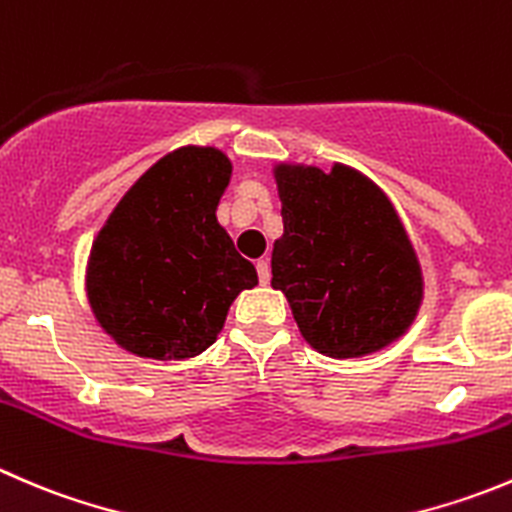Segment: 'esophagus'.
Segmentation results:
<instances>
[{
  "mask_svg": "<svg viewBox=\"0 0 512 512\" xmlns=\"http://www.w3.org/2000/svg\"><path fill=\"white\" fill-rule=\"evenodd\" d=\"M255 267H257V277H260V285H267V282H270V262L260 260Z\"/></svg>",
  "mask_w": 512,
  "mask_h": 512,
  "instance_id": "obj_1",
  "label": "esophagus"
}]
</instances>
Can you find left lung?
<instances>
[{
    "instance_id": "1",
    "label": "left lung",
    "mask_w": 512,
    "mask_h": 512,
    "mask_svg": "<svg viewBox=\"0 0 512 512\" xmlns=\"http://www.w3.org/2000/svg\"><path fill=\"white\" fill-rule=\"evenodd\" d=\"M285 235L272 287L302 337L330 357H360L398 340L418 315L423 275L385 192L345 165L275 170Z\"/></svg>"
}]
</instances>
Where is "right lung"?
<instances>
[{"label": "right lung", "mask_w": 512, "mask_h": 512, "mask_svg": "<svg viewBox=\"0 0 512 512\" xmlns=\"http://www.w3.org/2000/svg\"><path fill=\"white\" fill-rule=\"evenodd\" d=\"M232 165L215 147H182L152 165L99 230L87 295L124 350L185 360L217 340L227 310L257 272L215 212Z\"/></svg>", "instance_id": "1"}]
</instances>
